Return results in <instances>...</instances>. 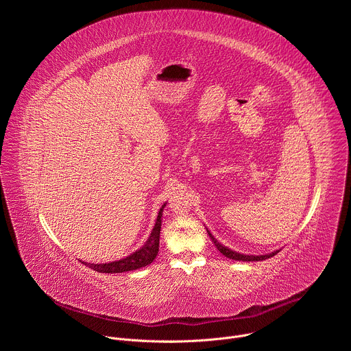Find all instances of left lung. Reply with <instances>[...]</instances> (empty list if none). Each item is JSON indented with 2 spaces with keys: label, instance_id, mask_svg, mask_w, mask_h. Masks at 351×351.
I'll return each instance as SVG.
<instances>
[{
  "label": "left lung",
  "instance_id": "obj_1",
  "mask_svg": "<svg viewBox=\"0 0 351 351\" xmlns=\"http://www.w3.org/2000/svg\"><path fill=\"white\" fill-rule=\"evenodd\" d=\"M207 233H208L210 239L214 241L215 247L219 250V252H221L225 257L232 258V260H236V261H263V260L271 258V257H274L276 253H279V250H276V252H272V253L265 254V256H245V254H240V253H236V252H233V250L225 247L223 244H221V243L213 236V233H211L208 229H207Z\"/></svg>",
  "mask_w": 351,
  "mask_h": 351
}]
</instances>
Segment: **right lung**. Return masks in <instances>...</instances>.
I'll use <instances>...</instances> for the list:
<instances>
[{
    "instance_id": "obj_1",
    "label": "right lung",
    "mask_w": 351,
    "mask_h": 351,
    "mask_svg": "<svg viewBox=\"0 0 351 351\" xmlns=\"http://www.w3.org/2000/svg\"><path fill=\"white\" fill-rule=\"evenodd\" d=\"M165 208V204L161 207V210L158 211V217L156 221V225L149 233L147 241L144 243L143 247H140L137 252H134L133 254L114 261V263H108V264H87L83 263L84 265L90 267L91 269L101 272V274H121V272H128V271H134L138 268H143L148 264H152L157 254H158V248H160V233H161V217H162V211Z\"/></svg>"
}]
</instances>
